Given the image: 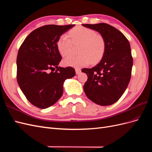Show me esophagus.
I'll return each instance as SVG.
<instances>
[{
    "mask_svg": "<svg viewBox=\"0 0 152 152\" xmlns=\"http://www.w3.org/2000/svg\"><path fill=\"white\" fill-rule=\"evenodd\" d=\"M75 72H76L77 75H79V73H80V72H81V70L80 68H76L75 69Z\"/></svg>",
    "mask_w": 152,
    "mask_h": 152,
    "instance_id": "esophagus-1",
    "label": "esophagus"
}]
</instances>
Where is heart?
Segmentation results:
<instances>
[{"mask_svg":"<svg viewBox=\"0 0 152 152\" xmlns=\"http://www.w3.org/2000/svg\"><path fill=\"white\" fill-rule=\"evenodd\" d=\"M70 37L61 35L58 40L57 45L59 53L63 56H67L72 50L73 44H79V55L70 56L63 61L68 66L80 68L91 63H96L102 59L106 50V42L101 35L90 28L77 26L69 32Z\"/></svg>","mask_w":152,"mask_h":152,"instance_id":"b5f03b06","label":"heart"}]
</instances>
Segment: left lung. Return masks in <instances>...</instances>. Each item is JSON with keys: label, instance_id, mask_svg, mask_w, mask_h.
<instances>
[{"label": "left lung", "instance_id": "8db88e82", "mask_svg": "<svg viewBox=\"0 0 152 152\" xmlns=\"http://www.w3.org/2000/svg\"><path fill=\"white\" fill-rule=\"evenodd\" d=\"M82 25L99 32L106 42L101 61L93 68L82 70L87 75L84 92L96 104H112L121 98L131 79L133 59L130 44L122 32L108 24Z\"/></svg>", "mask_w": 152, "mask_h": 152}]
</instances>
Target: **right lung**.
I'll return each instance as SVG.
<instances>
[{
	"label": "right lung",
	"instance_id": "obj_1",
	"mask_svg": "<svg viewBox=\"0 0 152 152\" xmlns=\"http://www.w3.org/2000/svg\"><path fill=\"white\" fill-rule=\"evenodd\" d=\"M74 26L39 27L26 37L18 50V85L26 99L39 108L56 103L63 94L64 82L75 75L73 68L58 66L61 56L57 45L59 37Z\"/></svg>",
	"mask_w": 152,
	"mask_h": 152
}]
</instances>
